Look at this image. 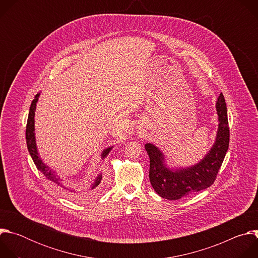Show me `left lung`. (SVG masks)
<instances>
[{"label": "left lung", "instance_id": "left-lung-1", "mask_svg": "<svg viewBox=\"0 0 258 258\" xmlns=\"http://www.w3.org/2000/svg\"><path fill=\"white\" fill-rule=\"evenodd\" d=\"M216 109L219 124L215 144L205 158L197 165L171 171L163 164V155L156 147L152 144L145 145V149L150 158L149 177L151 185L162 198L178 200L209 188L214 182L230 143L227 105L223 93H220L217 98Z\"/></svg>", "mask_w": 258, "mask_h": 258}]
</instances>
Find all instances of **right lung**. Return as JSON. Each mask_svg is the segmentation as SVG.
I'll use <instances>...</instances> for the list:
<instances>
[{
    "label": "right lung",
    "mask_w": 258,
    "mask_h": 258,
    "mask_svg": "<svg viewBox=\"0 0 258 258\" xmlns=\"http://www.w3.org/2000/svg\"><path fill=\"white\" fill-rule=\"evenodd\" d=\"M38 98H39V94L34 96V99L32 100L31 102V105H30V108H29V113H28V118H27V123H26V131H25V139H26V145H27V149H28V152L34 162V164L36 165V167H38V169L40 171H42L44 173V175L49 179L51 180L52 182L56 183L57 186L63 188V189H66L62 186V183L59 181V178H57L55 176V174H53L51 172V170L48 168V166H46L42 160L40 159L39 155H38V151H36V146H35V139H34V110H35V106H36V102H38ZM110 150H111V148H108L106 149L102 156L103 157H106ZM101 179H102V174H99V176L96 178L95 180V183L94 186L92 187V189H95L96 187L99 186V183L101 182ZM72 192V191H70Z\"/></svg>",
    "instance_id": "1"
}]
</instances>
